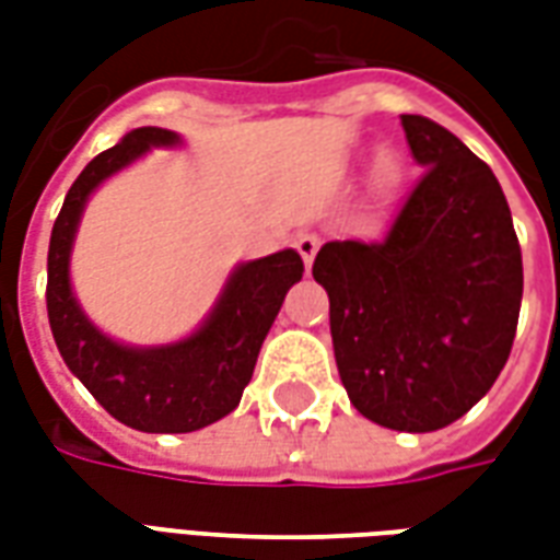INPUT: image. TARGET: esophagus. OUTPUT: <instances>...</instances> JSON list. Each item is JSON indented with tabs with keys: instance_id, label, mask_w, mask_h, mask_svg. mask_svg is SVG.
<instances>
[{
	"instance_id": "34e87169",
	"label": "esophagus",
	"mask_w": 560,
	"mask_h": 560,
	"mask_svg": "<svg viewBox=\"0 0 560 560\" xmlns=\"http://www.w3.org/2000/svg\"><path fill=\"white\" fill-rule=\"evenodd\" d=\"M317 248H320V240H317L315 233H303V236H300V240H296V252H300V255H303L305 269H312V264H315Z\"/></svg>"
}]
</instances>
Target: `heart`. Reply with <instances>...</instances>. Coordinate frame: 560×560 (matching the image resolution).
<instances>
[{
    "mask_svg": "<svg viewBox=\"0 0 560 560\" xmlns=\"http://www.w3.org/2000/svg\"><path fill=\"white\" fill-rule=\"evenodd\" d=\"M396 179H399V164H396V159L393 155H381L375 167V183L381 188H389V185H396Z\"/></svg>",
    "mask_w": 560,
    "mask_h": 560,
    "instance_id": "obj_1",
    "label": "heart"
}]
</instances>
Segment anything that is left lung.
Here are the masks:
<instances>
[{"mask_svg":"<svg viewBox=\"0 0 560 560\" xmlns=\"http://www.w3.org/2000/svg\"><path fill=\"white\" fill-rule=\"evenodd\" d=\"M401 128L422 179L381 243H327L312 276L353 408L420 434L465 417L501 375L522 252L489 164L425 116L405 114Z\"/></svg>","mask_w":560,"mask_h":560,"instance_id":"left-lung-1","label":"left lung"}]
</instances>
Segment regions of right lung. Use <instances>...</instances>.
<instances>
[{
	"mask_svg": "<svg viewBox=\"0 0 560 560\" xmlns=\"http://www.w3.org/2000/svg\"><path fill=\"white\" fill-rule=\"evenodd\" d=\"M159 147H183L167 128H135L83 167L68 188L47 252V317L56 348L104 411L138 432L183 434L240 405L284 296L303 279L293 248L236 264L195 332L167 345H126L98 329L71 288V252L95 188Z\"/></svg>",
	"mask_w": 560,
	"mask_h": 560,
	"instance_id": "obj_1",
	"label": "right lung"
}]
</instances>
